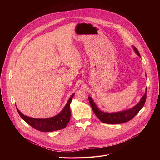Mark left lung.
Here are the masks:
<instances>
[{"instance_id":"1","label":"left lung","mask_w":160,"mask_h":160,"mask_svg":"<svg viewBox=\"0 0 160 160\" xmlns=\"http://www.w3.org/2000/svg\"><path fill=\"white\" fill-rule=\"evenodd\" d=\"M133 48L136 54L141 57L138 50L137 49V48H135L134 46H133ZM146 93H147V87H146V91L145 94L142 97L140 102L138 104L135 105L133 108L129 109L128 110H125L120 112H112V113L105 112L99 110L97 108L92 99L90 97H88V101L94 112L95 113V115L102 122L105 123H108V124H119V123H125L130 121L139 112V111L142 108V107L145 104V102L146 100Z\"/></svg>"}]
</instances>
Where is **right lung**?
Instances as JSON below:
<instances>
[{
  "label": "right lung",
  "mask_w": 160,
  "mask_h": 160,
  "mask_svg": "<svg viewBox=\"0 0 160 160\" xmlns=\"http://www.w3.org/2000/svg\"><path fill=\"white\" fill-rule=\"evenodd\" d=\"M75 93L72 95L64 109L58 115L49 118H33L24 115L16 107L17 111L21 118L33 128L41 132H52L65 128L71 117L70 104Z\"/></svg>",
  "instance_id": "right-lung-1"
}]
</instances>
